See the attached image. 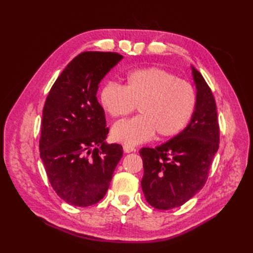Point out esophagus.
<instances>
[{
	"instance_id": "esophagus-1",
	"label": "esophagus",
	"mask_w": 253,
	"mask_h": 253,
	"mask_svg": "<svg viewBox=\"0 0 253 253\" xmlns=\"http://www.w3.org/2000/svg\"><path fill=\"white\" fill-rule=\"evenodd\" d=\"M123 149H124V152H126V153H130V152L135 151V150H136L135 147L130 146V144H124Z\"/></svg>"
}]
</instances>
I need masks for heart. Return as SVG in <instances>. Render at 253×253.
Returning <instances> with one entry per match:
<instances>
[{
    "instance_id": "obj_1",
    "label": "heart",
    "mask_w": 253,
    "mask_h": 253,
    "mask_svg": "<svg viewBox=\"0 0 253 253\" xmlns=\"http://www.w3.org/2000/svg\"><path fill=\"white\" fill-rule=\"evenodd\" d=\"M100 103L112 117L135 111L140 115L116 123L112 136L116 141L138 144L160 137L178 135L188 125L196 109L192 85L163 68L146 67L128 73L126 84L106 83L100 90Z\"/></svg>"
}]
</instances>
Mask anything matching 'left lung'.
I'll list each match as a JSON object with an SVG mask.
<instances>
[{
  "label": "left lung",
  "mask_w": 253,
  "mask_h": 253,
  "mask_svg": "<svg viewBox=\"0 0 253 253\" xmlns=\"http://www.w3.org/2000/svg\"><path fill=\"white\" fill-rule=\"evenodd\" d=\"M197 103L184 130L155 149L142 148L141 187L150 206L158 210L180 207L202 189L218 150L216 104L202 75L191 66Z\"/></svg>",
  "instance_id": "8db88e82"
}]
</instances>
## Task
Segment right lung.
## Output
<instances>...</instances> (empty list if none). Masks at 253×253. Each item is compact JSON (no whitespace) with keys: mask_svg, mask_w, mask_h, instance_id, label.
<instances>
[{"mask_svg":"<svg viewBox=\"0 0 253 253\" xmlns=\"http://www.w3.org/2000/svg\"><path fill=\"white\" fill-rule=\"evenodd\" d=\"M123 56L83 52L58 76L42 112L40 158L57 196L75 207L99 202L123 147L105 141L109 128L96 98L99 84Z\"/></svg>","mask_w":253,"mask_h":253,"instance_id":"add662e5","label":"right lung"}]
</instances>
